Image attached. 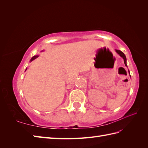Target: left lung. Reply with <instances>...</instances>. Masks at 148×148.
<instances>
[{
    "instance_id": "8db88e82",
    "label": "left lung",
    "mask_w": 148,
    "mask_h": 148,
    "mask_svg": "<svg viewBox=\"0 0 148 148\" xmlns=\"http://www.w3.org/2000/svg\"><path fill=\"white\" fill-rule=\"evenodd\" d=\"M115 51L117 52V53H118L120 55V56H121L122 57L123 59V60H124V63H125V66H127V59H126V57H125V54L123 53V52H122V51H119V50H117V49H115ZM130 72V71H129Z\"/></svg>"
}]
</instances>
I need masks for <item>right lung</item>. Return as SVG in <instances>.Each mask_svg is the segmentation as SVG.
Returning a JSON list of instances; mask_svg holds the SVG:
<instances>
[{"mask_svg":"<svg viewBox=\"0 0 148 148\" xmlns=\"http://www.w3.org/2000/svg\"><path fill=\"white\" fill-rule=\"evenodd\" d=\"M38 57V56H35L33 57L32 58H31V60H30V61H31H31H33V60H34L35 59H36V58H37Z\"/></svg>","mask_w":148,"mask_h":148,"instance_id":"1","label":"right lung"}]
</instances>
